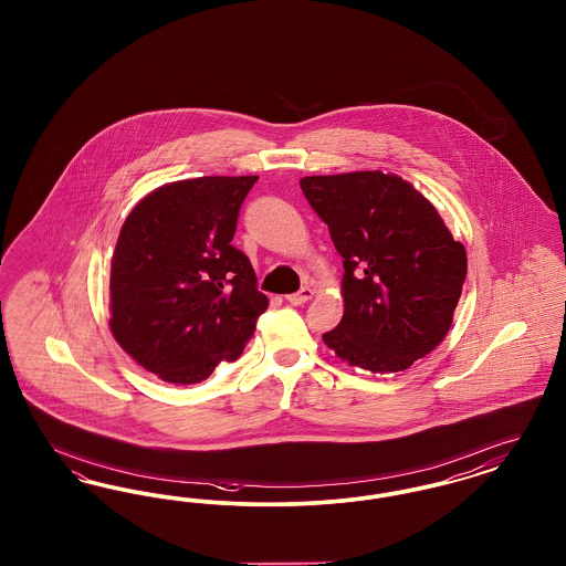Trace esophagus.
Returning <instances> with one entry per match:
<instances>
[{
    "label": "esophagus",
    "instance_id": "1",
    "mask_svg": "<svg viewBox=\"0 0 566 566\" xmlns=\"http://www.w3.org/2000/svg\"><path fill=\"white\" fill-rule=\"evenodd\" d=\"M312 296H314V289L303 286V289H301L298 293H295V295L286 296V301H289L291 305H303V303H307Z\"/></svg>",
    "mask_w": 566,
    "mask_h": 566
}]
</instances>
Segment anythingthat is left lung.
Instances as JSON below:
<instances>
[{"instance_id":"1","label":"left lung","mask_w":566,"mask_h":566,"mask_svg":"<svg viewBox=\"0 0 566 566\" xmlns=\"http://www.w3.org/2000/svg\"><path fill=\"white\" fill-rule=\"evenodd\" d=\"M344 259V316L324 344L350 367L397 374L448 335L467 252L431 201L390 171L301 178Z\"/></svg>"}]
</instances>
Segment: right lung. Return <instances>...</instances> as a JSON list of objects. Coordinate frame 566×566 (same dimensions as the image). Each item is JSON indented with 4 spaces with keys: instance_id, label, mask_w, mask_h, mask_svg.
Listing matches in <instances>:
<instances>
[{
    "instance_id": "right-lung-1",
    "label": "right lung",
    "mask_w": 566,
    "mask_h": 566,
    "mask_svg": "<svg viewBox=\"0 0 566 566\" xmlns=\"http://www.w3.org/2000/svg\"><path fill=\"white\" fill-rule=\"evenodd\" d=\"M259 176H203L150 190L125 218L109 268V331L139 367L189 386L235 360L268 310L231 245Z\"/></svg>"
}]
</instances>
